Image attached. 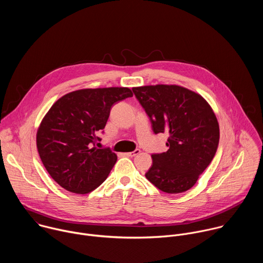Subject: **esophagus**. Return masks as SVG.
<instances>
[{
	"mask_svg": "<svg viewBox=\"0 0 263 263\" xmlns=\"http://www.w3.org/2000/svg\"><path fill=\"white\" fill-rule=\"evenodd\" d=\"M140 153V149H135V151H133V152H129V153H126V155L127 156H129V157H134V156H136V155H138Z\"/></svg>",
	"mask_w": 263,
	"mask_h": 263,
	"instance_id": "obj_1",
	"label": "esophagus"
}]
</instances>
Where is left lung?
<instances>
[{"label": "left lung", "instance_id": "1", "mask_svg": "<svg viewBox=\"0 0 263 263\" xmlns=\"http://www.w3.org/2000/svg\"><path fill=\"white\" fill-rule=\"evenodd\" d=\"M155 134L167 133L164 153L153 154L145 178L161 192L180 194L196 184L212 161L219 127L210 105L200 95L178 85L132 88Z\"/></svg>", "mask_w": 263, "mask_h": 263}]
</instances>
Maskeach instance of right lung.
<instances>
[{
	"label": "right lung",
	"mask_w": 263,
	"mask_h": 263,
	"mask_svg": "<svg viewBox=\"0 0 263 263\" xmlns=\"http://www.w3.org/2000/svg\"><path fill=\"white\" fill-rule=\"evenodd\" d=\"M128 87L87 88L61 97L50 108L36 134L40 157L64 190L85 195L99 187L118 160L109 147L98 148L111 107L131 98Z\"/></svg>",
	"instance_id": "1"
}]
</instances>
